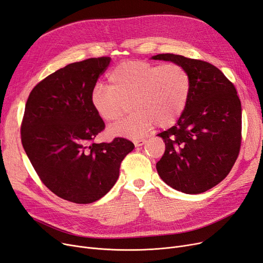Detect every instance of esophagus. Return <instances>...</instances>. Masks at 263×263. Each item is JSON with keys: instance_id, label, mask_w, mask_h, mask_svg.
I'll return each instance as SVG.
<instances>
[{"instance_id": "esophagus-1", "label": "esophagus", "mask_w": 263, "mask_h": 263, "mask_svg": "<svg viewBox=\"0 0 263 263\" xmlns=\"http://www.w3.org/2000/svg\"><path fill=\"white\" fill-rule=\"evenodd\" d=\"M146 142H147L146 140L142 139V140H135L133 143H134L135 147H140V146H143V145H144Z\"/></svg>"}]
</instances>
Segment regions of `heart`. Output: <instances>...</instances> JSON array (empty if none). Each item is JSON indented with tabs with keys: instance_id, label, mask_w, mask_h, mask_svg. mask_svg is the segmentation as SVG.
Here are the masks:
<instances>
[{
	"instance_id": "obj_1",
	"label": "heart",
	"mask_w": 263,
	"mask_h": 263,
	"mask_svg": "<svg viewBox=\"0 0 263 263\" xmlns=\"http://www.w3.org/2000/svg\"><path fill=\"white\" fill-rule=\"evenodd\" d=\"M191 93V77L178 63L140 60L119 63L108 75V86L97 84L91 105L107 123L120 118L129 103L131 115L112 124V136L140 138L157 123L166 128L184 114Z\"/></svg>"
}]
</instances>
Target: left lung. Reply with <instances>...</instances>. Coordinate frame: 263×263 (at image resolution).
Instances as JSON below:
<instances>
[{
	"label": "left lung",
	"instance_id": "1",
	"mask_svg": "<svg viewBox=\"0 0 263 263\" xmlns=\"http://www.w3.org/2000/svg\"><path fill=\"white\" fill-rule=\"evenodd\" d=\"M154 60L184 66L191 77L187 107L172 128L159 133L165 152L157 162L162 180L188 195L218 185L230 173L242 141V106L234 85L215 65L173 53Z\"/></svg>",
	"mask_w": 263,
	"mask_h": 263
}]
</instances>
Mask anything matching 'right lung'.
<instances>
[{
    "mask_svg": "<svg viewBox=\"0 0 263 263\" xmlns=\"http://www.w3.org/2000/svg\"><path fill=\"white\" fill-rule=\"evenodd\" d=\"M109 62V57L90 58L44 78L32 89L21 122L22 146L43 184L77 204L104 197L134 148L123 138L93 142L105 124L91 105V92Z\"/></svg>",
    "mask_w": 263,
    "mask_h": 263,
    "instance_id": "right-lung-1",
    "label": "right lung"
}]
</instances>
